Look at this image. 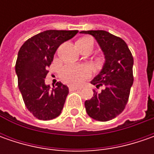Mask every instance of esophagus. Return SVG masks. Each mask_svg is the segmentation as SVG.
<instances>
[{
	"label": "esophagus",
	"mask_w": 154,
	"mask_h": 154,
	"mask_svg": "<svg viewBox=\"0 0 154 154\" xmlns=\"http://www.w3.org/2000/svg\"><path fill=\"white\" fill-rule=\"evenodd\" d=\"M80 87H76V86H69V91H76V90H80Z\"/></svg>",
	"instance_id": "obj_1"
}]
</instances>
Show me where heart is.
I'll return each instance as SVG.
<instances>
[{
    "instance_id": "1",
    "label": "heart",
    "mask_w": 154,
    "mask_h": 154,
    "mask_svg": "<svg viewBox=\"0 0 154 154\" xmlns=\"http://www.w3.org/2000/svg\"><path fill=\"white\" fill-rule=\"evenodd\" d=\"M77 45L80 47L93 46V40L90 37H85L77 41ZM91 69L86 65H68L62 68L61 77L68 84L79 86L91 75Z\"/></svg>"
}]
</instances>
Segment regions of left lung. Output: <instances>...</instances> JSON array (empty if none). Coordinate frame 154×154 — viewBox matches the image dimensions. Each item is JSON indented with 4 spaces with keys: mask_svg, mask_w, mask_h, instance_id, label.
<instances>
[{
    "mask_svg": "<svg viewBox=\"0 0 154 154\" xmlns=\"http://www.w3.org/2000/svg\"><path fill=\"white\" fill-rule=\"evenodd\" d=\"M80 33L92 35L104 56L103 68L91 81L104 89L99 93L94 90L93 97L85 101L86 113L94 120L107 122L122 113L127 104L134 81L133 56L122 39L106 31Z\"/></svg>",
    "mask_w": 154,
    "mask_h": 154,
    "instance_id": "obj_1",
    "label": "left lung"
}]
</instances>
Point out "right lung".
Returning a JSON list of instances; mask_svg holds the SVG:
<instances>
[{
	"label": "right lung",
	"mask_w": 154,
	"mask_h": 154,
	"mask_svg": "<svg viewBox=\"0 0 154 154\" xmlns=\"http://www.w3.org/2000/svg\"><path fill=\"white\" fill-rule=\"evenodd\" d=\"M77 33L45 31L26 40L19 51L15 65L19 89L28 110L39 120H51L62 113L68 87L61 82L51 87L45 78L58 47Z\"/></svg>",
	"instance_id": "obj_1"
}]
</instances>
